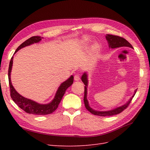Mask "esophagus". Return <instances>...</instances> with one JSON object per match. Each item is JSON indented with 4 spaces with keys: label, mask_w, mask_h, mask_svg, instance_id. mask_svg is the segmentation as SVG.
Masks as SVG:
<instances>
[{
    "label": "esophagus",
    "mask_w": 150,
    "mask_h": 150,
    "mask_svg": "<svg viewBox=\"0 0 150 150\" xmlns=\"http://www.w3.org/2000/svg\"><path fill=\"white\" fill-rule=\"evenodd\" d=\"M74 79L75 81H79L80 79V76L79 74H76L74 76Z\"/></svg>",
    "instance_id": "esophagus-1"
}]
</instances>
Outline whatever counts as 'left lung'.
Returning <instances> with one entry per match:
<instances>
[{"mask_svg":"<svg viewBox=\"0 0 150 150\" xmlns=\"http://www.w3.org/2000/svg\"><path fill=\"white\" fill-rule=\"evenodd\" d=\"M106 39L108 41L109 45H110V47L111 48H117V47H129L133 48V46H131V44L126 40L125 39L123 38L120 37L118 35H111V34H108L106 35ZM81 80L84 84V105L86 108L91 112L92 113L93 115H96V116H113V115H116L117 114H120L121 112L123 111L125 109L128 107L129 104L132 101V99L134 96V95L137 93V91H135L134 94H133V96H132L129 101L125 104V105L120 106L119 108H117L115 110H111V111H95L93 110L91 108H90L88 104V101L87 100V86H88V79H87V75H86V73H84L82 77H81Z\"/></svg>","mask_w":150,"mask_h":150,"instance_id":"left-lung-1","label":"left lung"}]
</instances>
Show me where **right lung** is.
<instances>
[{
  "instance_id": "right-lung-1",
  "label": "right lung",
  "mask_w": 150,
  "mask_h": 150,
  "mask_svg": "<svg viewBox=\"0 0 150 150\" xmlns=\"http://www.w3.org/2000/svg\"><path fill=\"white\" fill-rule=\"evenodd\" d=\"M42 39V37L40 36H33L30 38L26 40L25 42L22 43L20 46L17 47L15 52L19 51L21 48L29 46L30 44L33 43H36L39 42ZM13 63V56L11 57V59L9 63V67H8V83H9L10 87V93L11 96L12 100L22 110H23L25 112L29 114H33L35 115H46L49 114H51L52 112L55 111V110L58 108L62 96L66 92V89L69 87L71 84L73 83V76H71L65 82L62 83L59 88L57 91L56 94V96L51 103L47 104H40L35 101L30 100L29 99L25 98L22 96L18 93L16 89L13 88L12 85L11 81V72L12 69Z\"/></svg>"
}]
</instances>
